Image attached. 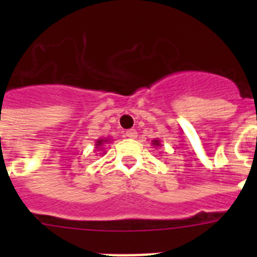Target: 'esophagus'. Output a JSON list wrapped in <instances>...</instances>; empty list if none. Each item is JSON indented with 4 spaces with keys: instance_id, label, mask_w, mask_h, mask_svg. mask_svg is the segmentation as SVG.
Returning a JSON list of instances; mask_svg holds the SVG:
<instances>
[{
    "instance_id": "34e87169",
    "label": "esophagus",
    "mask_w": 257,
    "mask_h": 257,
    "mask_svg": "<svg viewBox=\"0 0 257 257\" xmlns=\"http://www.w3.org/2000/svg\"><path fill=\"white\" fill-rule=\"evenodd\" d=\"M126 136L128 139H136L138 138V133H136V130H127Z\"/></svg>"
}]
</instances>
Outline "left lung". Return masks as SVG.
<instances>
[{
	"label": "left lung",
	"mask_w": 257,
	"mask_h": 257,
	"mask_svg": "<svg viewBox=\"0 0 257 257\" xmlns=\"http://www.w3.org/2000/svg\"><path fill=\"white\" fill-rule=\"evenodd\" d=\"M152 144H153V147H156V148L161 147V142L158 139H154L153 142H152Z\"/></svg>",
	"instance_id": "1"
}]
</instances>
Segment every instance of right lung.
<instances>
[{
	"label": "right lung",
	"instance_id": "1",
	"mask_svg": "<svg viewBox=\"0 0 257 257\" xmlns=\"http://www.w3.org/2000/svg\"><path fill=\"white\" fill-rule=\"evenodd\" d=\"M109 140H110V139H97L96 140V144H95V148H96L97 151H101L104 145L108 144Z\"/></svg>",
	"mask_w": 257,
	"mask_h": 257
}]
</instances>
